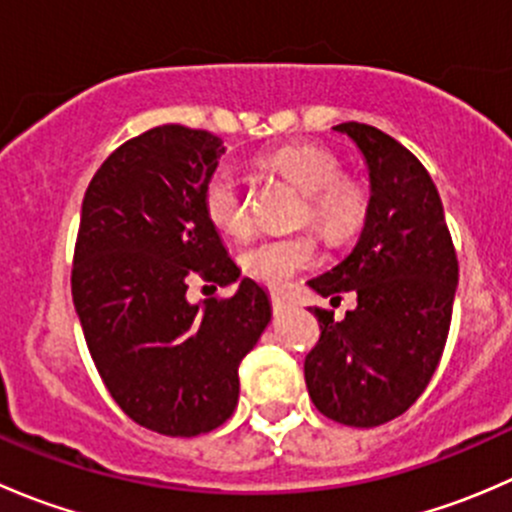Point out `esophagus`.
I'll return each instance as SVG.
<instances>
[{
	"mask_svg": "<svg viewBox=\"0 0 512 512\" xmlns=\"http://www.w3.org/2000/svg\"><path fill=\"white\" fill-rule=\"evenodd\" d=\"M272 309H275L277 314L287 312V309H289V302H287V297H282V294H272Z\"/></svg>",
	"mask_w": 512,
	"mask_h": 512,
	"instance_id": "1",
	"label": "esophagus"
}]
</instances>
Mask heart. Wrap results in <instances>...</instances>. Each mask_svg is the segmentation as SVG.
Wrapping results in <instances>:
<instances>
[{"instance_id": "obj_1", "label": "heart", "mask_w": 512, "mask_h": 512, "mask_svg": "<svg viewBox=\"0 0 512 512\" xmlns=\"http://www.w3.org/2000/svg\"><path fill=\"white\" fill-rule=\"evenodd\" d=\"M275 173L304 193L302 220H309L327 240L354 235L366 218V190L352 178H342V165L334 153L317 146H285L265 158ZM205 215L227 235L245 237L250 232L245 198L235 170L223 168L210 175L205 185ZM317 240L309 232L289 237H270L242 255V267L267 287L282 289L297 272L317 262Z\"/></svg>"}]
</instances>
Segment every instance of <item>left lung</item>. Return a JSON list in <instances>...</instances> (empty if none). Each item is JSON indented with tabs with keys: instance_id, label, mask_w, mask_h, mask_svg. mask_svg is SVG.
<instances>
[{
	"instance_id": "obj_1",
	"label": "left lung",
	"mask_w": 512,
	"mask_h": 512,
	"mask_svg": "<svg viewBox=\"0 0 512 512\" xmlns=\"http://www.w3.org/2000/svg\"><path fill=\"white\" fill-rule=\"evenodd\" d=\"M369 173V205L347 257L307 285L322 297L356 294L342 322L319 317L304 359L314 406L344 426L371 428L401 416L431 381L451 327L458 260L441 195L414 153L364 123H339ZM339 299V297H337Z\"/></svg>"
}]
</instances>
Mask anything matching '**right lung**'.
<instances>
[{"label": "right lung", "mask_w": 512, "mask_h": 512, "mask_svg": "<svg viewBox=\"0 0 512 512\" xmlns=\"http://www.w3.org/2000/svg\"><path fill=\"white\" fill-rule=\"evenodd\" d=\"M223 138L158 126L103 160L81 205L71 294L103 384L143 428L198 436L232 416L237 366L272 319L267 289L240 277L205 215ZM230 300L187 302V277Z\"/></svg>", "instance_id": "right-lung-1"}]
</instances>
